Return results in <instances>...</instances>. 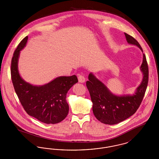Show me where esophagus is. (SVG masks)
<instances>
[{
	"mask_svg": "<svg viewBox=\"0 0 159 159\" xmlns=\"http://www.w3.org/2000/svg\"><path fill=\"white\" fill-rule=\"evenodd\" d=\"M78 79H79V82L80 83H84L85 82V78L82 75H78Z\"/></svg>",
	"mask_w": 159,
	"mask_h": 159,
	"instance_id": "obj_1",
	"label": "esophagus"
}]
</instances>
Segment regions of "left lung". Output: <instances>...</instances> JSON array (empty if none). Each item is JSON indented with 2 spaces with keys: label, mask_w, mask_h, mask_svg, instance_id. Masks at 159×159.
I'll list each match as a JSON object with an SVG mask.
<instances>
[{
  "label": "left lung",
  "mask_w": 159,
  "mask_h": 159,
  "mask_svg": "<svg viewBox=\"0 0 159 159\" xmlns=\"http://www.w3.org/2000/svg\"><path fill=\"white\" fill-rule=\"evenodd\" d=\"M125 35L128 43L137 46L143 52L135 38L125 33ZM141 70L143 73V81L132 95H115L92 73L89 75L86 86L93 103V113L99 121L107 125H115L136 112L143 99L148 82V67L144 53Z\"/></svg>",
  "instance_id": "8db88e82"
}]
</instances>
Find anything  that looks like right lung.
I'll use <instances>...</instances> for the list:
<instances>
[{"instance_id": "1", "label": "right lung", "mask_w": 159, "mask_h": 159, "mask_svg": "<svg viewBox=\"0 0 159 159\" xmlns=\"http://www.w3.org/2000/svg\"><path fill=\"white\" fill-rule=\"evenodd\" d=\"M28 36L17 46L11 61V74L15 92L27 113L46 124H55L67 116L66 101L68 90L78 82L76 75L61 76L43 86H33L20 76L18 62L20 51L26 45Z\"/></svg>"}]
</instances>
